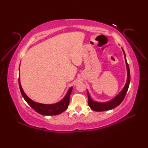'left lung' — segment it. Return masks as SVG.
<instances>
[{"mask_svg":"<svg viewBox=\"0 0 148 148\" xmlns=\"http://www.w3.org/2000/svg\"><path fill=\"white\" fill-rule=\"evenodd\" d=\"M123 52L124 54V57H125V64H126V67H127V82L126 84H125V86L122 90L120 91L118 94H117L116 97L113 98L112 99L110 100L109 101L102 102H97L93 101L90 97L89 93L88 91H87V97H88V104L89 107L91 108V109L94 110V111L96 112H102V111H106V110H110L114 108L116 106H119V105L121 103L122 101H123V99L125 97V95H126L127 90L129 89V84H130V78H131V76H130V70H129V64L127 63V59H126V56H125V51L122 48Z\"/></svg>","mask_w":148,"mask_h":148,"instance_id":"8db88e82","label":"left lung"}]
</instances>
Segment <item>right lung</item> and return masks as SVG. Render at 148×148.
I'll return each instance as SVG.
<instances>
[{
  "label": "right lung",
  "mask_w": 148,
  "mask_h": 148,
  "mask_svg": "<svg viewBox=\"0 0 148 148\" xmlns=\"http://www.w3.org/2000/svg\"><path fill=\"white\" fill-rule=\"evenodd\" d=\"M18 82L20 91H21V93L23 99H25V101L28 103V104L32 108H33L35 111L38 112L40 114L43 115V116H57V115L61 114L64 111H65L69 106L70 96H71L73 87H71V88H69V89L66 92V94L64 97V98L61 99V101L56 102V103L48 104L39 103V102H36L32 101L25 94V92H24L23 88H22L21 82H20V77H19Z\"/></svg>",
  "instance_id": "obj_1"
}]
</instances>
